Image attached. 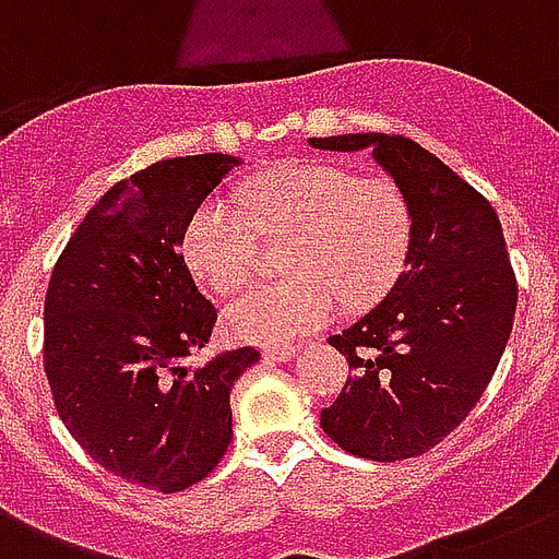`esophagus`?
Segmentation results:
<instances>
[{"mask_svg":"<svg viewBox=\"0 0 559 559\" xmlns=\"http://www.w3.org/2000/svg\"><path fill=\"white\" fill-rule=\"evenodd\" d=\"M296 345H275V348L263 350V357L272 359V362H289V359H296Z\"/></svg>","mask_w":559,"mask_h":559,"instance_id":"esophagus-1","label":"esophagus"}]
</instances>
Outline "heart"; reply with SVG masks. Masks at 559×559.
I'll list each match as a JSON object with an SVG mask.
<instances>
[{"instance_id":"1","label":"heart","mask_w":559,"mask_h":559,"mask_svg":"<svg viewBox=\"0 0 559 559\" xmlns=\"http://www.w3.org/2000/svg\"><path fill=\"white\" fill-rule=\"evenodd\" d=\"M246 205L211 193L191 211L182 254L202 284L235 289L252 272L261 231H296L293 278L254 281L226 305L231 336L258 345L322 331L342 305L380 301L412 249V205L389 177H357L331 162H287L246 186Z\"/></svg>"}]
</instances>
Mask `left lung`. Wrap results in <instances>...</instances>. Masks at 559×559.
Masks as SVG:
<instances>
[{
    "label": "left lung",
    "mask_w": 559,
    "mask_h": 559,
    "mask_svg": "<svg viewBox=\"0 0 559 559\" xmlns=\"http://www.w3.org/2000/svg\"><path fill=\"white\" fill-rule=\"evenodd\" d=\"M319 151H371L412 205L406 270L380 305L331 336L350 377L322 429L359 459L403 461L441 443L504 354L516 275L493 205L406 135L310 139Z\"/></svg>",
    "instance_id": "8db88e82"
}]
</instances>
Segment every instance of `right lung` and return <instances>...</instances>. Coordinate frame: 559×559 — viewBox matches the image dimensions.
<instances>
[{
	"label": "right lung",
	"mask_w": 559,
	"mask_h": 559,
	"mask_svg": "<svg viewBox=\"0 0 559 559\" xmlns=\"http://www.w3.org/2000/svg\"><path fill=\"white\" fill-rule=\"evenodd\" d=\"M240 159H162L109 188L57 258L46 293V368L57 415L104 469L177 493L217 467L231 441V385L261 354L191 366L217 307L182 258L191 211Z\"/></svg>",
	"instance_id": "right-lung-1"
}]
</instances>
